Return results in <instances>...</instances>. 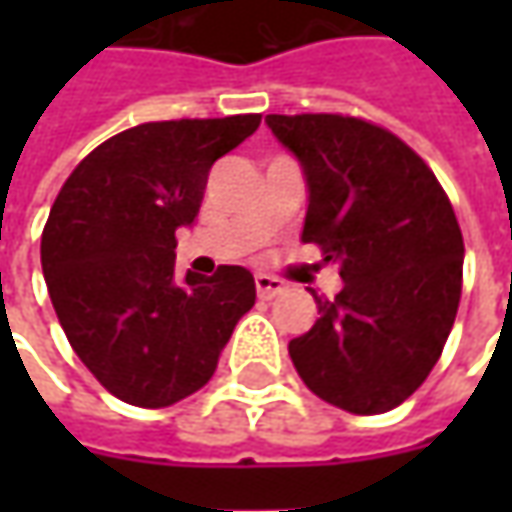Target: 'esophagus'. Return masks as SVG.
Listing matches in <instances>:
<instances>
[{
	"label": "esophagus",
	"instance_id": "34e87169",
	"mask_svg": "<svg viewBox=\"0 0 512 512\" xmlns=\"http://www.w3.org/2000/svg\"><path fill=\"white\" fill-rule=\"evenodd\" d=\"M285 290V282L282 279H276V276H270V273H256V293H259V299H273V296H279Z\"/></svg>",
	"mask_w": 512,
	"mask_h": 512
}]
</instances>
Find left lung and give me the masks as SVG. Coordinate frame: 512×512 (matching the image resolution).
I'll list each match as a JSON object with an SVG mask.
<instances>
[{
	"instance_id": "8db88e82",
	"label": "left lung",
	"mask_w": 512,
	"mask_h": 512,
	"mask_svg": "<svg viewBox=\"0 0 512 512\" xmlns=\"http://www.w3.org/2000/svg\"><path fill=\"white\" fill-rule=\"evenodd\" d=\"M302 165V242L339 265L342 290L287 344L327 404L376 416L413 396L439 362L462 299L464 242L433 170L390 130L353 116L265 119Z\"/></svg>"
}]
</instances>
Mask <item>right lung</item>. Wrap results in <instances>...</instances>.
I'll return each instance as SVG.
<instances>
[{"label": "right lung", "instance_id": "obj_1", "mask_svg": "<svg viewBox=\"0 0 512 512\" xmlns=\"http://www.w3.org/2000/svg\"><path fill=\"white\" fill-rule=\"evenodd\" d=\"M262 116L176 119L122 130L76 165L50 207L42 273L70 347L136 407H168L216 373L256 302L250 270L176 276V230L196 222L207 173Z\"/></svg>", "mask_w": 512, "mask_h": 512}]
</instances>
